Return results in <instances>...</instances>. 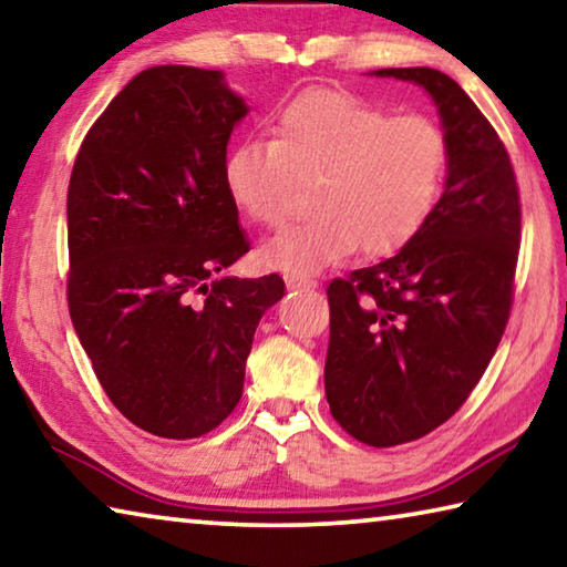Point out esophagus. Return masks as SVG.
<instances>
[{"label":"esophagus","instance_id":"34e87169","mask_svg":"<svg viewBox=\"0 0 567 567\" xmlns=\"http://www.w3.org/2000/svg\"><path fill=\"white\" fill-rule=\"evenodd\" d=\"M287 282V290H315V282L312 280H302V277H285Z\"/></svg>","mask_w":567,"mask_h":567}]
</instances>
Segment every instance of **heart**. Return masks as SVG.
Segmentation results:
<instances>
[{"label":"heart","instance_id":"heart-1","mask_svg":"<svg viewBox=\"0 0 567 567\" xmlns=\"http://www.w3.org/2000/svg\"><path fill=\"white\" fill-rule=\"evenodd\" d=\"M445 167L447 142L433 120L392 117L354 94L310 90L277 114L275 140L245 137L229 147L223 179L239 213L277 227L295 179L315 177V215L260 249L270 270L307 277L360 245L370 255L405 245L433 213Z\"/></svg>","mask_w":567,"mask_h":567}]
</instances>
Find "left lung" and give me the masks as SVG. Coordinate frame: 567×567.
<instances>
[{"label":"left lung","mask_w":567,"mask_h":567,"mask_svg":"<svg viewBox=\"0 0 567 567\" xmlns=\"http://www.w3.org/2000/svg\"><path fill=\"white\" fill-rule=\"evenodd\" d=\"M370 74L425 90L447 142L445 189L417 233L328 287L330 412L360 443L392 447L455 415L501 344L520 197L505 145L455 80L430 66Z\"/></svg>","instance_id":"1"}]
</instances>
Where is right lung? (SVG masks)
I'll return each instance as SVG.
<instances>
[{"instance_id":"right-lung-1","label":"right lung","mask_w":567,"mask_h":567,"mask_svg":"<svg viewBox=\"0 0 567 567\" xmlns=\"http://www.w3.org/2000/svg\"><path fill=\"white\" fill-rule=\"evenodd\" d=\"M247 112L219 70L150 66L74 159V332L114 408L159 437H199L235 410L257 324L285 295L277 275H225L249 249L223 179Z\"/></svg>"}]
</instances>
